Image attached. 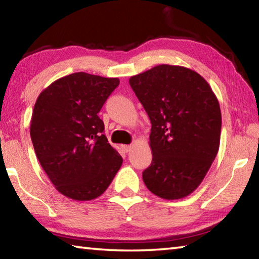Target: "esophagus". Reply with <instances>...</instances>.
Instances as JSON below:
<instances>
[{"instance_id": "1", "label": "esophagus", "mask_w": 259, "mask_h": 259, "mask_svg": "<svg viewBox=\"0 0 259 259\" xmlns=\"http://www.w3.org/2000/svg\"><path fill=\"white\" fill-rule=\"evenodd\" d=\"M121 148H122V150H123V152L128 153L131 150V145H121Z\"/></svg>"}]
</instances>
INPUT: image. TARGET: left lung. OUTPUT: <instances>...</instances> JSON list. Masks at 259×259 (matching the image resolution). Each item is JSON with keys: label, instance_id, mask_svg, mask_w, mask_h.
Instances as JSON below:
<instances>
[{"label": "left lung", "instance_id": "1", "mask_svg": "<svg viewBox=\"0 0 259 259\" xmlns=\"http://www.w3.org/2000/svg\"><path fill=\"white\" fill-rule=\"evenodd\" d=\"M129 83L152 123V163L143 181L159 198H185L203 181L218 153L217 97L200 74L172 65L153 67Z\"/></svg>", "mask_w": 259, "mask_h": 259}]
</instances>
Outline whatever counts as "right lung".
I'll use <instances>...</instances> for the list:
<instances>
[{"instance_id": "right-lung-1", "label": "right lung", "mask_w": 259, "mask_h": 259, "mask_svg": "<svg viewBox=\"0 0 259 259\" xmlns=\"http://www.w3.org/2000/svg\"><path fill=\"white\" fill-rule=\"evenodd\" d=\"M116 77L78 72L42 91L30 121V138L40 164L57 191L89 201L106 191L122 157L104 135L98 113L115 88Z\"/></svg>"}]
</instances>
